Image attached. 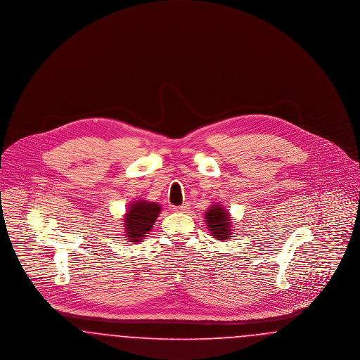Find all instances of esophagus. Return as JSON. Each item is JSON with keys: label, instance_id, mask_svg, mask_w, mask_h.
I'll use <instances>...</instances> for the list:
<instances>
[{"label": "esophagus", "instance_id": "esophagus-1", "mask_svg": "<svg viewBox=\"0 0 360 360\" xmlns=\"http://www.w3.org/2000/svg\"><path fill=\"white\" fill-rule=\"evenodd\" d=\"M188 210V204H184V205L176 206L175 207V212H178V213H186Z\"/></svg>", "mask_w": 360, "mask_h": 360}]
</instances>
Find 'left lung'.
<instances>
[{
	"instance_id": "obj_1",
	"label": "left lung",
	"mask_w": 360,
	"mask_h": 360,
	"mask_svg": "<svg viewBox=\"0 0 360 360\" xmlns=\"http://www.w3.org/2000/svg\"><path fill=\"white\" fill-rule=\"evenodd\" d=\"M205 221L210 235L217 240L232 238V221L221 204H213L205 212Z\"/></svg>"
}]
</instances>
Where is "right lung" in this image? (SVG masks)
I'll use <instances>...</instances> for the list:
<instances>
[{
    "label": "right lung",
    "instance_id": "add662e5",
    "mask_svg": "<svg viewBox=\"0 0 360 360\" xmlns=\"http://www.w3.org/2000/svg\"><path fill=\"white\" fill-rule=\"evenodd\" d=\"M162 207L156 202H150L146 200L134 201L128 205V210L124 217V231L125 240L132 243L143 241L148 232L153 229L155 220L158 219Z\"/></svg>",
    "mask_w": 360,
    "mask_h": 360
}]
</instances>
